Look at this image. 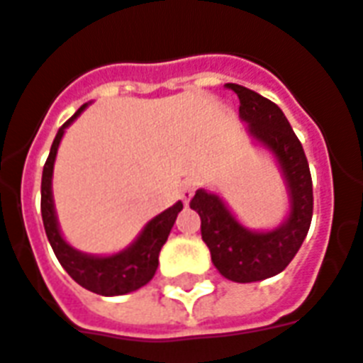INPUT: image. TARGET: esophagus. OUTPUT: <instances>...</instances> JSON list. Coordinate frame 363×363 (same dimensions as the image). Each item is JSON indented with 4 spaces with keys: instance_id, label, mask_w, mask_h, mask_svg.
<instances>
[{
    "instance_id": "obj_1",
    "label": "esophagus",
    "mask_w": 363,
    "mask_h": 363,
    "mask_svg": "<svg viewBox=\"0 0 363 363\" xmlns=\"http://www.w3.org/2000/svg\"><path fill=\"white\" fill-rule=\"evenodd\" d=\"M179 196H181V200L186 206L190 203V200H192V196H194V184L190 181H184L181 184V190H179Z\"/></svg>"
}]
</instances>
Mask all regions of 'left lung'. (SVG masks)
I'll return each instance as SVG.
<instances>
[{"mask_svg":"<svg viewBox=\"0 0 363 363\" xmlns=\"http://www.w3.org/2000/svg\"><path fill=\"white\" fill-rule=\"evenodd\" d=\"M240 99L238 117L254 144L277 163L289 196V213L275 229L254 230L238 221L221 196L198 189L190 208L202 219V240L223 277L235 283L264 281L291 264L313 213V186L304 147L284 113L264 96L240 84H227Z\"/></svg>","mask_w":363,"mask_h":363,"instance_id":"8db88e82","label":"left lung"}]
</instances>
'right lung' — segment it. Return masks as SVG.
<instances>
[{
	"mask_svg": "<svg viewBox=\"0 0 363 363\" xmlns=\"http://www.w3.org/2000/svg\"><path fill=\"white\" fill-rule=\"evenodd\" d=\"M86 107L88 104L79 107V111L72 115L55 134V140H53L52 150H50V155L44 165V173H42V219H44L48 240L52 244L59 264L63 265V269L80 286H84L86 291L101 294V296H123L128 292L138 291L152 281L157 264H160V252L163 244L167 242L174 219L181 213L182 202L173 203L171 208L161 211L160 216L150 219L127 248L109 254V256L86 254L67 242L65 236L61 235V229H59L55 203H53V165H55V157H57L63 134Z\"/></svg>",
	"mask_w": 363,
	"mask_h": 363,
	"instance_id": "add662e5",
	"label": "right lung"
}]
</instances>
